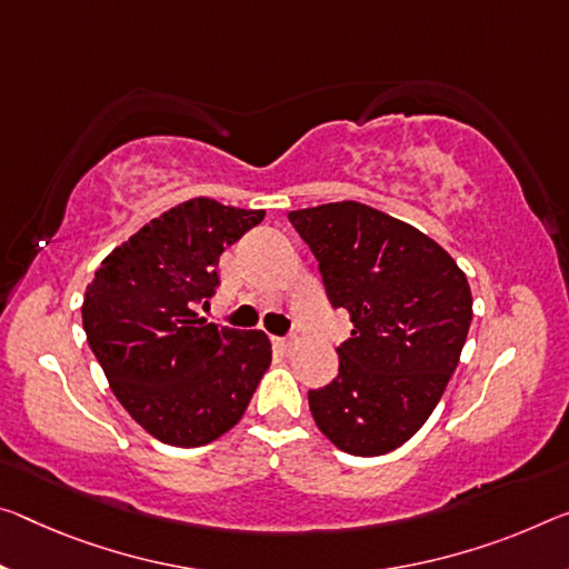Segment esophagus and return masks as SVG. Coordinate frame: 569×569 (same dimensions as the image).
Masks as SVG:
<instances>
[{
    "instance_id": "34e87169",
    "label": "esophagus",
    "mask_w": 569,
    "mask_h": 569,
    "mask_svg": "<svg viewBox=\"0 0 569 569\" xmlns=\"http://www.w3.org/2000/svg\"><path fill=\"white\" fill-rule=\"evenodd\" d=\"M273 345L281 351H291L296 347L293 339H283V337H273Z\"/></svg>"
}]
</instances>
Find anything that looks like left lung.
Returning <instances> with one entry per match:
<instances>
[{
	"label": "left lung",
	"mask_w": 569,
	"mask_h": 569,
	"mask_svg": "<svg viewBox=\"0 0 569 569\" xmlns=\"http://www.w3.org/2000/svg\"><path fill=\"white\" fill-rule=\"evenodd\" d=\"M288 220L351 319L339 375L309 390L313 420L345 453H390L443 398L473 319L471 286L436 240L369 204L306 207Z\"/></svg>",
	"instance_id": "8db88e82"
}]
</instances>
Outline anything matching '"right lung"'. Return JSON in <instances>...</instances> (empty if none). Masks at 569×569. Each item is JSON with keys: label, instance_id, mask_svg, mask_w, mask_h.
<instances>
[{"label": "right lung", "instance_id": "add662e5", "mask_svg": "<svg viewBox=\"0 0 569 569\" xmlns=\"http://www.w3.org/2000/svg\"><path fill=\"white\" fill-rule=\"evenodd\" d=\"M263 218L194 197L108 252L86 288L88 345L126 412L161 443L218 440L270 367L263 331L218 327L194 311L220 283L222 250Z\"/></svg>", "mask_w": 569, "mask_h": 569}]
</instances>
